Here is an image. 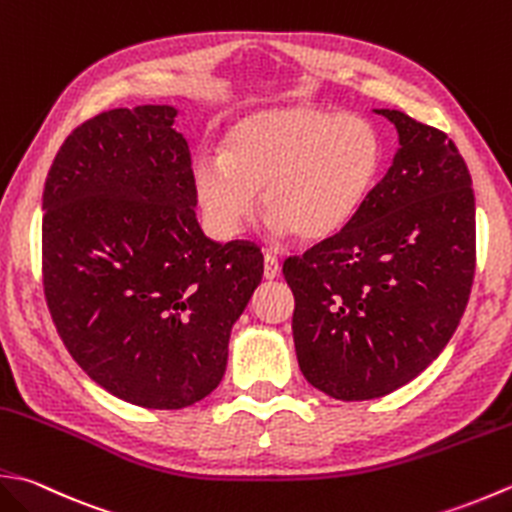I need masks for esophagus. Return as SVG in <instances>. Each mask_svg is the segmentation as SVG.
<instances>
[{
	"label": "esophagus",
	"instance_id": "1",
	"mask_svg": "<svg viewBox=\"0 0 512 512\" xmlns=\"http://www.w3.org/2000/svg\"><path fill=\"white\" fill-rule=\"evenodd\" d=\"M279 273H282V266H279V259L275 255H266L264 257V277L266 279H277Z\"/></svg>",
	"mask_w": 512,
	"mask_h": 512
}]
</instances>
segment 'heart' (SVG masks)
I'll return each mask as SVG.
<instances>
[{
	"instance_id": "1",
	"label": "heart",
	"mask_w": 512,
	"mask_h": 512,
	"mask_svg": "<svg viewBox=\"0 0 512 512\" xmlns=\"http://www.w3.org/2000/svg\"><path fill=\"white\" fill-rule=\"evenodd\" d=\"M377 128L315 106L259 110L230 130L224 153H197L190 179L208 228L235 237L262 193L282 233L324 242L353 222L382 170Z\"/></svg>"
}]
</instances>
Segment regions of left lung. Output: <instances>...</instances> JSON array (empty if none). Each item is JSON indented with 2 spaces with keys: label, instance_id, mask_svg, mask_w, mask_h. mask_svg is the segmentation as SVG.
<instances>
[{
  "label": "left lung",
  "instance_id": "1",
  "mask_svg": "<svg viewBox=\"0 0 512 512\" xmlns=\"http://www.w3.org/2000/svg\"><path fill=\"white\" fill-rule=\"evenodd\" d=\"M399 148L359 215L284 277L308 384L342 402L384 397L439 357L475 277L473 179L453 139L379 108Z\"/></svg>",
  "mask_w": 512,
  "mask_h": 512
}]
</instances>
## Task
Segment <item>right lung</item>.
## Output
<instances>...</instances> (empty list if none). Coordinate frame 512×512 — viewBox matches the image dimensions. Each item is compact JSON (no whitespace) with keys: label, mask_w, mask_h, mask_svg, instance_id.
I'll use <instances>...</instances> for the list:
<instances>
[{"label":"right lung","mask_w":512,"mask_h":512,"mask_svg":"<svg viewBox=\"0 0 512 512\" xmlns=\"http://www.w3.org/2000/svg\"><path fill=\"white\" fill-rule=\"evenodd\" d=\"M173 106L115 108L66 137L48 170L44 295L68 353L124 402L177 410L222 382L228 339L264 275L250 242L195 217Z\"/></svg>","instance_id":"1"}]
</instances>
